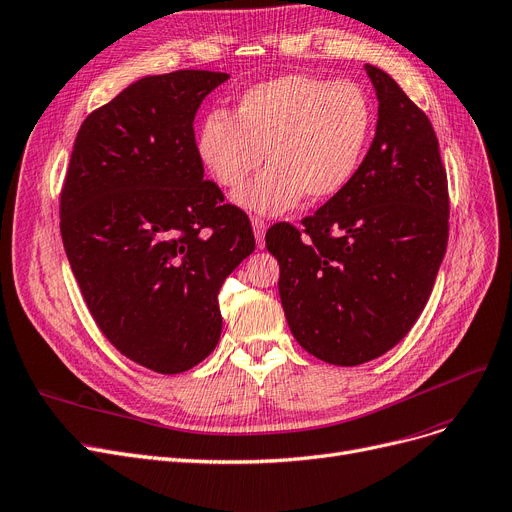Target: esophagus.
I'll use <instances>...</instances> for the list:
<instances>
[{
    "label": "esophagus",
    "mask_w": 512,
    "mask_h": 512,
    "mask_svg": "<svg viewBox=\"0 0 512 512\" xmlns=\"http://www.w3.org/2000/svg\"><path fill=\"white\" fill-rule=\"evenodd\" d=\"M251 224H253V232H255V240H257V247L259 249H263V244H265V221L263 219H259V217H253L251 219Z\"/></svg>",
    "instance_id": "obj_1"
}]
</instances>
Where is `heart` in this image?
<instances>
[{
  "mask_svg": "<svg viewBox=\"0 0 512 512\" xmlns=\"http://www.w3.org/2000/svg\"><path fill=\"white\" fill-rule=\"evenodd\" d=\"M370 131L372 106L358 85L293 73L244 90L234 117L211 110L196 150L226 190L244 184L265 150L270 167L236 194V203L280 215L303 194L314 203L341 194L364 159Z\"/></svg>",
  "mask_w": 512,
  "mask_h": 512,
  "instance_id": "1",
  "label": "heart"
}]
</instances>
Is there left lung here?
Instances as JSON below:
<instances>
[{
    "label": "left lung",
    "instance_id": "8db88e82",
    "mask_svg": "<svg viewBox=\"0 0 512 512\" xmlns=\"http://www.w3.org/2000/svg\"><path fill=\"white\" fill-rule=\"evenodd\" d=\"M379 98L370 150L349 186L301 228L265 234L297 343L318 360L358 366L402 341L425 309L448 247V175L429 117L385 71L366 64Z\"/></svg>",
    "mask_w": 512,
    "mask_h": 512
}]
</instances>
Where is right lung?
Returning <instances> with one entry per match:
<instances>
[{
  "instance_id": "add662e5",
  "label": "right lung",
  "mask_w": 512,
  "mask_h": 512,
  "mask_svg": "<svg viewBox=\"0 0 512 512\" xmlns=\"http://www.w3.org/2000/svg\"><path fill=\"white\" fill-rule=\"evenodd\" d=\"M228 73L138 79L83 121L60 192V234L87 309L125 358L161 374L203 362L217 293L255 251L251 221L205 180L194 117Z\"/></svg>"
}]
</instances>
